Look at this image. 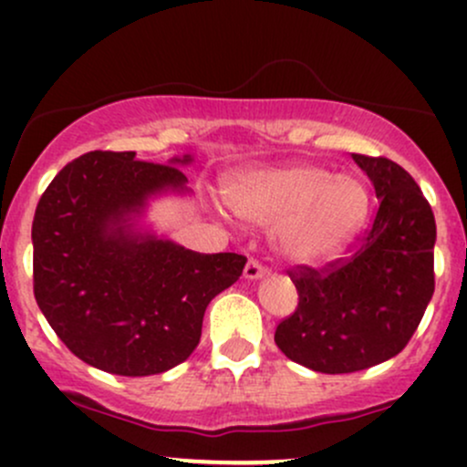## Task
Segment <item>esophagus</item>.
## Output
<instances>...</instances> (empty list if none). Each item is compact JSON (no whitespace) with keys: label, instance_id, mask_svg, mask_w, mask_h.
Returning <instances> with one entry per match:
<instances>
[{"label":"esophagus","instance_id":"obj_1","mask_svg":"<svg viewBox=\"0 0 467 467\" xmlns=\"http://www.w3.org/2000/svg\"><path fill=\"white\" fill-rule=\"evenodd\" d=\"M265 272H267V267L264 264H259V259H250L248 264H245L244 276L245 278H261Z\"/></svg>","mask_w":467,"mask_h":467}]
</instances>
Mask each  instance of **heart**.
Here are the masks:
<instances>
[{
	"mask_svg": "<svg viewBox=\"0 0 467 467\" xmlns=\"http://www.w3.org/2000/svg\"><path fill=\"white\" fill-rule=\"evenodd\" d=\"M241 217L276 223V245L294 264L334 259L368 215L367 186L356 175H331L327 166L292 162L254 171L230 189Z\"/></svg>",
	"mask_w": 467,
	"mask_h": 467,
	"instance_id": "obj_1",
	"label": "heart"
}]
</instances>
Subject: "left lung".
Listing matches in <instances>:
<instances>
[{"instance_id": "8db88e82", "label": "left lung", "mask_w": 467, "mask_h": 467, "mask_svg": "<svg viewBox=\"0 0 467 467\" xmlns=\"http://www.w3.org/2000/svg\"><path fill=\"white\" fill-rule=\"evenodd\" d=\"M353 160L378 195L371 226L345 259L289 267L298 305L275 331L289 360L329 375L356 373L398 356L435 292L431 203L393 160L362 153Z\"/></svg>"}]
</instances>
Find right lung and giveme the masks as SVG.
Here are the masks:
<instances>
[{"label":"right lung","instance_id":"add662e5","mask_svg":"<svg viewBox=\"0 0 467 467\" xmlns=\"http://www.w3.org/2000/svg\"><path fill=\"white\" fill-rule=\"evenodd\" d=\"M133 151H89L57 173L32 219V287L74 356L100 371L142 378L178 367L200 345L208 303L245 267L234 252L184 250L127 219L149 195L184 189L175 164Z\"/></svg>","mask_w":467,"mask_h":467}]
</instances>
